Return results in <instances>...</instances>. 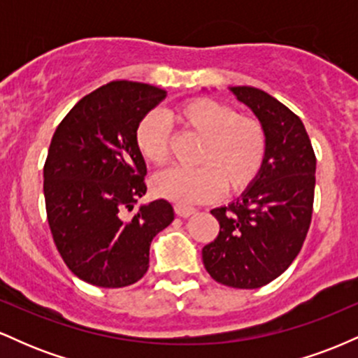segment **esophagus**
I'll return each mask as SVG.
<instances>
[{"label":"esophagus","instance_id":"34e87169","mask_svg":"<svg viewBox=\"0 0 358 358\" xmlns=\"http://www.w3.org/2000/svg\"><path fill=\"white\" fill-rule=\"evenodd\" d=\"M175 213L178 217H183V219H187V217H190L192 213H195V208L193 207H187V205H175Z\"/></svg>","mask_w":358,"mask_h":358}]
</instances>
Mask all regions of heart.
<instances>
[{"instance_id": "obj_1", "label": "heart", "mask_w": 358, "mask_h": 358, "mask_svg": "<svg viewBox=\"0 0 358 358\" xmlns=\"http://www.w3.org/2000/svg\"><path fill=\"white\" fill-rule=\"evenodd\" d=\"M173 116L183 133L202 138L195 168H170L153 178V192L176 203H202L225 193H241L256 182L264 165L266 131L257 119L239 116L225 102L210 97L185 101ZM134 141L151 165H165L171 155V129L159 113L138 122Z\"/></svg>"}]
</instances>
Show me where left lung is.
Returning <instances> with one entry per match:
<instances>
[{
    "instance_id": "left-lung-1",
    "label": "left lung",
    "mask_w": 358,
    "mask_h": 358,
    "mask_svg": "<svg viewBox=\"0 0 358 358\" xmlns=\"http://www.w3.org/2000/svg\"><path fill=\"white\" fill-rule=\"evenodd\" d=\"M231 92L256 114L268 148L256 182L227 207L210 210L220 231L202 249V259L220 285L256 289L281 276L303 248L313 213L316 158L293 110L249 85Z\"/></svg>"
}]
</instances>
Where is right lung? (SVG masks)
<instances>
[{
  "instance_id": "right-lung-1",
  "label": "right lung",
  "mask_w": 358,
  "mask_h": 358,
  "mask_svg": "<svg viewBox=\"0 0 358 358\" xmlns=\"http://www.w3.org/2000/svg\"><path fill=\"white\" fill-rule=\"evenodd\" d=\"M165 97L150 84L109 82L82 97L53 133L43 166L48 225L67 268L89 285L139 281L151 241L175 219L163 199L127 217L146 193L134 131Z\"/></svg>"
}]
</instances>
